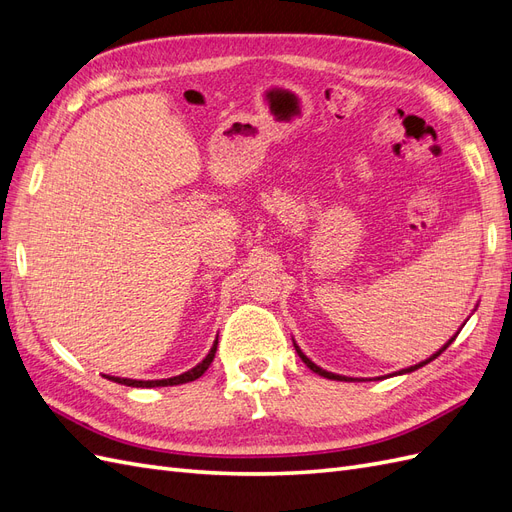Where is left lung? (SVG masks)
<instances>
[{
    "mask_svg": "<svg viewBox=\"0 0 512 512\" xmlns=\"http://www.w3.org/2000/svg\"><path fill=\"white\" fill-rule=\"evenodd\" d=\"M457 337V335H455ZM455 337L453 339H448V344H444V348H440V352H436V354H433V356H429V359L427 361H423V363H418V365H412V367H408V369H401L399 371V374H410V371H414V369H418V367H423V365H427L429 361H433V359H438V356L448 348V346H451L453 342H455ZM294 348H297V354L301 356V361L309 367V369H312L314 371V374H318V376H322V378H329V380H346V382H350L352 378H346V376H337V374H331V371H327V369H322V367H318L316 363H312V361H309L307 359V356L299 350V346L297 344H294Z\"/></svg>",
    "mask_w": 512,
    "mask_h": 512,
    "instance_id": "8db88e82",
    "label": "left lung"
}]
</instances>
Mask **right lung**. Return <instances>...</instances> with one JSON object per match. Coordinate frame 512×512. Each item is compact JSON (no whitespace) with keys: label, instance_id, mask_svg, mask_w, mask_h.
<instances>
[{"label":"right lung","instance_id":"right-lung-1","mask_svg":"<svg viewBox=\"0 0 512 512\" xmlns=\"http://www.w3.org/2000/svg\"><path fill=\"white\" fill-rule=\"evenodd\" d=\"M215 350H218V339H215V344L203 359V363H198L194 369L185 371V374L175 376V378H164V380H130V378H115V376H106V378L113 382H119V384H126V386H136V389H153V386H175V384H183V382H192V380L203 376L209 369V365L215 359Z\"/></svg>","mask_w":512,"mask_h":512}]
</instances>
